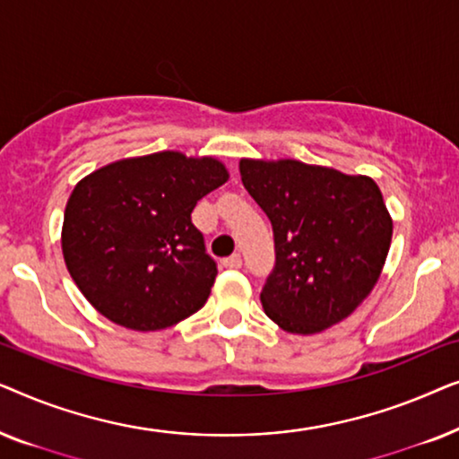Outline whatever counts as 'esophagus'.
<instances>
[{"instance_id":"obj_1","label":"esophagus","mask_w":459,"mask_h":459,"mask_svg":"<svg viewBox=\"0 0 459 459\" xmlns=\"http://www.w3.org/2000/svg\"><path fill=\"white\" fill-rule=\"evenodd\" d=\"M221 265L225 267V269H240L242 267V256L240 255H231V256H228V259H223L221 261Z\"/></svg>"}]
</instances>
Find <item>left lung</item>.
<instances>
[{
  "label": "left lung",
  "instance_id": "8db88e82",
  "mask_svg": "<svg viewBox=\"0 0 459 459\" xmlns=\"http://www.w3.org/2000/svg\"><path fill=\"white\" fill-rule=\"evenodd\" d=\"M240 175L273 228L275 265L261 290L267 317L292 334H316L351 316L391 247L376 181L299 160H240Z\"/></svg>",
  "mask_w": 459,
  "mask_h": 459
}]
</instances>
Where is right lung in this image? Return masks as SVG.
Wrapping results in <instances>:
<instances>
[{"label": "right lung", "mask_w": 459, "mask_h": 459, "mask_svg": "<svg viewBox=\"0 0 459 459\" xmlns=\"http://www.w3.org/2000/svg\"><path fill=\"white\" fill-rule=\"evenodd\" d=\"M228 181L215 159L159 152L112 162L74 187L62 253L85 299L110 322L152 332L209 299L217 263L192 211Z\"/></svg>", "instance_id": "right-lung-1"}]
</instances>
